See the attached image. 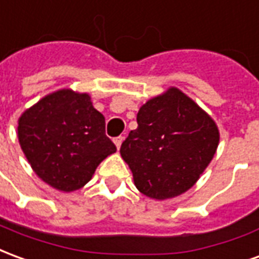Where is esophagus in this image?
Here are the masks:
<instances>
[{
  "label": "esophagus",
  "instance_id": "obj_1",
  "mask_svg": "<svg viewBox=\"0 0 259 259\" xmlns=\"http://www.w3.org/2000/svg\"><path fill=\"white\" fill-rule=\"evenodd\" d=\"M122 141H123V137L122 136H119V137H116V139H113V143H115V146H116V148H120V146H122Z\"/></svg>",
  "mask_w": 259,
  "mask_h": 259
}]
</instances>
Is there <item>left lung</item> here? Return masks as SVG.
<instances>
[{"instance_id":"left-lung-1","label":"left lung","mask_w":259,"mask_h":259,"mask_svg":"<svg viewBox=\"0 0 259 259\" xmlns=\"http://www.w3.org/2000/svg\"><path fill=\"white\" fill-rule=\"evenodd\" d=\"M137 124L122 143L120 155L137 190L154 200L191 189L219 144L215 120L176 87L141 105Z\"/></svg>"}]
</instances>
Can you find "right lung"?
Instances as JSON below:
<instances>
[{"mask_svg":"<svg viewBox=\"0 0 259 259\" xmlns=\"http://www.w3.org/2000/svg\"><path fill=\"white\" fill-rule=\"evenodd\" d=\"M18 139L34 174L55 190L87 185L116 147L105 136V118L87 93L54 91L18 120Z\"/></svg>","mask_w":259,"mask_h":259,"instance_id":"obj_1","label":"right lung"}]
</instances>
